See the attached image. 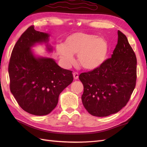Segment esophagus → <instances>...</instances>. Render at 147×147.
Instances as JSON below:
<instances>
[{"mask_svg":"<svg viewBox=\"0 0 147 147\" xmlns=\"http://www.w3.org/2000/svg\"><path fill=\"white\" fill-rule=\"evenodd\" d=\"M73 77H74V80H78V73H76V72H75V73H73Z\"/></svg>","mask_w":147,"mask_h":147,"instance_id":"esophagus-1","label":"esophagus"}]
</instances>
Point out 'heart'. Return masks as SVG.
<instances>
[{"mask_svg": "<svg viewBox=\"0 0 147 147\" xmlns=\"http://www.w3.org/2000/svg\"><path fill=\"white\" fill-rule=\"evenodd\" d=\"M55 50L64 67H70L75 62L74 54H78L81 66L87 70H93L105 61L108 44L105 39L96 35L76 32L69 36L65 43H57Z\"/></svg>", "mask_w": 147, "mask_h": 147, "instance_id": "obj_1", "label": "heart"}]
</instances>
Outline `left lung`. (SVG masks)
<instances>
[{"instance_id": "1", "label": "left lung", "mask_w": 147, "mask_h": 147, "mask_svg": "<svg viewBox=\"0 0 147 147\" xmlns=\"http://www.w3.org/2000/svg\"><path fill=\"white\" fill-rule=\"evenodd\" d=\"M111 57L99 67L80 74L84 86L83 106L89 113L106 117L117 113L129 101L136 81V57L125 35L118 30Z\"/></svg>"}]
</instances>
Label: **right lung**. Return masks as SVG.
I'll return each mask as SVG.
<instances>
[{
	"label": "right lung",
	"instance_id": "right-lung-1",
	"mask_svg": "<svg viewBox=\"0 0 147 147\" xmlns=\"http://www.w3.org/2000/svg\"><path fill=\"white\" fill-rule=\"evenodd\" d=\"M49 36L29 27L15 44L9 64L11 92L24 111L35 115L51 113L60 93L73 81L71 71L61 67L52 58L35 55L32 50L44 43L52 52Z\"/></svg>",
	"mask_w": 147,
	"mask_h": 147
}]
</instances>
